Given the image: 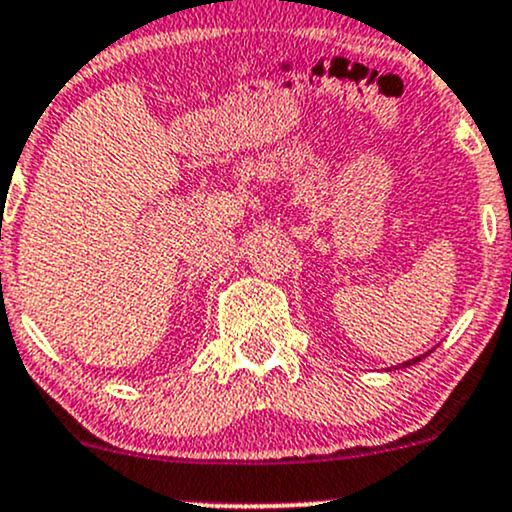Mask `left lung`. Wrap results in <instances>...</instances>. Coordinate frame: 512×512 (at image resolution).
Segmentation results:
<instances>
[{"mask_svg":"<svg viewBox=\"0 0 512 512\" xmlns=\"http://www.w3.org/2000/svg\"><path fill=\"white\" fill-rule=\"evenodd\" d=\"M430 352H432V350L425 352V355H430ZM425 355H418V357L408 359V362H403V364H396V367H389V369H386V372H391V369H406V367H411V364H418L420 359H425Z\"/></svg>","mask_w":512,"mask_h":512,"instance_id":"8db88e82","label":"left lung"}]
</instances>
